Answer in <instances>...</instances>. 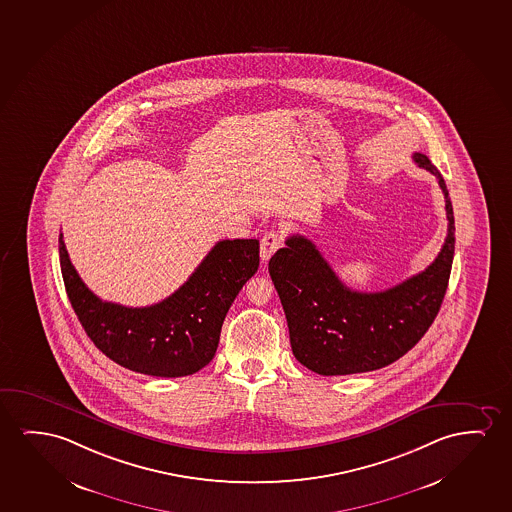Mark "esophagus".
I'll return each mask as SVG.
<instances>
[{"mask_svg":"<svg viewBox=\"0 0 512 512\" xmlns=\"http://www.w3.org/2000/svg\"><path fill=\"white\" fill-rule=\"evenodd\" d=\"M284 244V237H282L281 231H267L263 238H261V260L267 263L270 258H272V254H274L279 247H282Z\"/></svg>","mask_w":512,"mask_h":512,"instance_id":"34e87169","label":"esophagus"}]
</instances>
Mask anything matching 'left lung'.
I'll return each instance as SVG.
<instances>
[{
  "mask_svg": "<svg viewBox=\"0 0 512 512\" xmlns=\"http://www.w3.org/2000/svg\"><path fill=\"white\" fill-rule=\"evenodd\" d=\"M412 159L439 180L449 221L439 256L423 272L386 291H353L302 235L289 237L268 261L293 354L316 374H361L386 367L411 351L439 314L453 265V205L432 161L421 152Z\"/></svg>",
  "mask_w": 512,
  "mask_h": 512,
  "instance_id": "left-lung-1",
  "label": "left lung"
}]
</instances>
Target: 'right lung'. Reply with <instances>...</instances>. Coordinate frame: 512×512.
I'll return each mask as SVG.
<instances>
[{
  "instance_id": "obj_1",
  "label": "right lung",
  "mask_w": 512,
  "mask_h": 512,
  "mask_svg": "<svg viewBox=\"0 0 512 512\" xmlns=\"http://www.w3.org/2000/svg\"><path fill=\"white\" fill-rule=\"evenodd\" d=\"M66 293L87 337L117 365L156 377H184L214 358L224 317L260 267V240H221L188 281L163 302H103L82 282L59 233Z\"/></svg>"
}]
</instances>
